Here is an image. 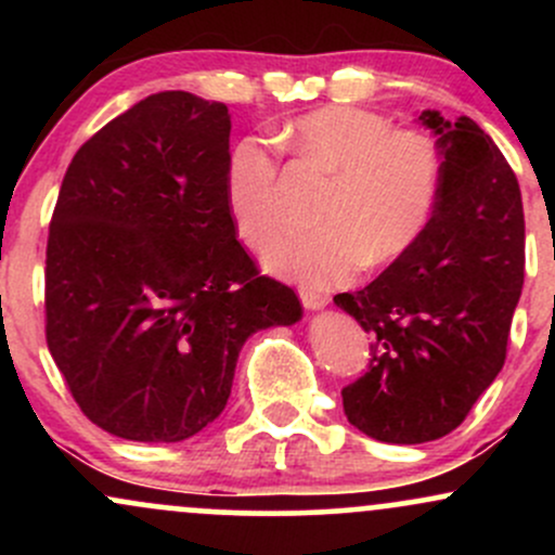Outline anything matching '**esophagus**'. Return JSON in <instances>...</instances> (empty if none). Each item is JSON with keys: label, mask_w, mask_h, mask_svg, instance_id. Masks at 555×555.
Masks as SVG:
<instances>
[{"label": "esophagus", "mask_w": 555, "mask_h": 555, "mask_svg": "<svg viewBox=\"0 0 555 555\" xmlns=\"http://www.w3.org/2000/svg\"><path fill=\"white\" fill-rule=\"evenodd\" d=\"M299 299L308 310H323L331 302V297L321 289H299Z\"/></svg>", "instance_id": "1"}]
</instances>
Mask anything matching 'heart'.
<instances>
[{"instance_id":"1","label":"heart","mask_w":555,"mask_h":555,"mask_svg":"<svg viewBox=\"0 0 555 555\" xmlns=\"http://www.w3.org/2000/svg\"><path fill=\"white\" fill-rule=\"evenodd\" d=\"M305 162L334 175L315 229L279 234L263 266L310 286H331L367 266L410 253L428 229L443 182L441 151L417 130H393L384 114L331 104L286 127ZM279 156L269 140L240 138L229 149L224 201L234 229L260 245L279 227Z\"/></svg>"}]
</instances>
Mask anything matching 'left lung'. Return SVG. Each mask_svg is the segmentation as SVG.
I'll list each match as a JSON object with an SVG mask.
<instances>
[{"instance_id": "obj_1", "label": "left lung", "mask_w": 555, "mask_h": 555, "mask_svg": "<svg viewBox=\"0 0 555 555\" xmlns=\"http://www.w3.org/2000/svg\"><path fill=\"white\" fill-rule=\"evenodd\" d=\"M436 135L443 182L410 253L336 308L371 334V367L341 391L344 415L384 443L443 438L506 360L525 284V211L517 175L469 117H417Z\"/></svg>"}]
</instances>
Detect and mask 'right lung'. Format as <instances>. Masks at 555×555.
I'll list each match as a JSON object with an SVG mask.
<instances>
[{
    "label": "right lung",
    "mask_w": 555,
    "mask_h": 555,
    "mask_svg": "<svg viewBox=\"0 0 555 555\" xmlns=\"http://www.w3.org/2000/svg\"><path fill=\"white\" fill-rule=\"evenodd\" d=\"M232 117L162 91L80 145L47 245V344L91 423L177 443L224 412L242 344L302 305L258 276L224 201Z\"/></svg>",
    "instance_id": "1"
}]
</instances>
